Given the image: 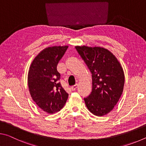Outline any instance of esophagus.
<instances>
[{"mask_svg":"<svg viewBox=\"0 0 146 146\" xmlns=\"http://www.w3.org/2000/svg\"><path fill=\"white\" fill-rule=\"evenodd\" d=\"M77 86H78V84H75V85H73V86H72L71 87V90H72L73 91H74V90H75L76 89V88H77Z\"/></svg>","mask_w":146,"mask_h":146,"instance_id":"34e87169","label":"esophagus"}]
</instances>
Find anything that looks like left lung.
I'll list each match as a JSON object with an SVG mask.
<instances>
[{
  "label": "left lung",
  "instance_id": "obj_1",
  "mask_svg": "<svg viewBox=\"0 0 146 146\" xmlns=\"http://www.w3.org/2000/svg\"><path fill=\"white\" fill-rule=\"evenodd\" d=\"M79 55L92 74V91L84 98L86 107L102 117L111 111L122 95L125 76L119 61L107 49L76 46Z\"/></svg>",
  "mask_w": 146,
  "mask_h": 146
}]
</instances>
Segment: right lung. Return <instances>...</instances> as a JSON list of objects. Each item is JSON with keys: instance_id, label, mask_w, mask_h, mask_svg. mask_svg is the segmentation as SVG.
Masks as SVG:
<instances>
[{"instance_id": "add662e5", "label": "right lung", "mask_w": 146, "mask_h": 146, "mask_svg": "<svg viewBox=\"0 0 146 146\" xmlns=\"http://www.w3.org/2000/svg\"><path fill=\"white\" fill-rule=\"evenodd\" d=\"M68 46L46 48L32 62L28 75L31 97L44 111L49 114L58 112L64 107L68 94L62 87L60 74L56 70Z\"/></svg>"}]
</instances>
